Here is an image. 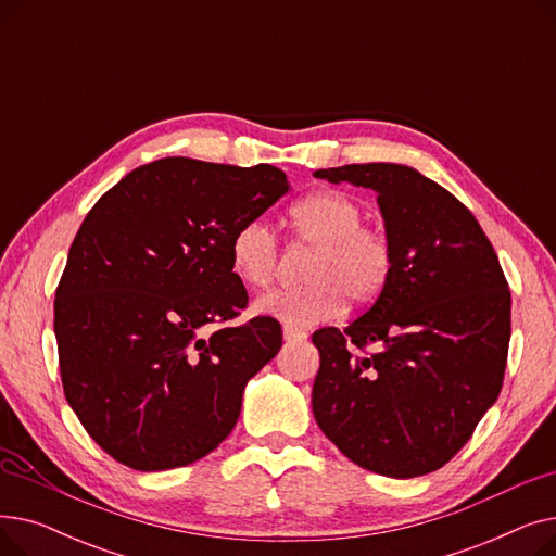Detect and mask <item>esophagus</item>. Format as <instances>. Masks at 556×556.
<instances>
[{
  "mask_svg": "<svg viewBox=\"0 0 556 556\" xmlns=\"http://www.w3.org/2000/svg\"><path fill=\"white\" fill-rule=\"evenodd\" d=\"M308 333L298 329V327H290V325H283V340L286 342H298V340H306Z\"/></svg>",
  "mask_w": 556,
  "mask_h": 556,
  "instance_id": "obj_1",
  "label": "esophagus"
}]
</instances>
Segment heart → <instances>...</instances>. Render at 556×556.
Listing matches in <instances>:
<instances>
[{
  "instance_id": "b5f03b06",
  "label": "heart",
  "mask_w": 556,
  "mask_h": 556,
  "mask_svg": "<svg viewBox=\"0 0 556 556\" xmlns=\"http://www.w3.org/2000/svg\"><path fill=\"white\" fill-rule=\"evenodd\" d=\"M363 204L344 191L319 189L288 210L298 245L313 248L302 288H281L256 300L254 308L290 327H315L344 308L369 304L392 275V243L381 229L363 225ZM231 270L250 288H266L281 268L275 233L263 220L243 223L229 241Z\"/></svg>"
}]
</instances>
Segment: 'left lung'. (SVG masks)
Segmentation results:
<instances>
[{"label":"left lung","mask_w":556,"mask_h":556,"mask_svg":"<svg viewBox=\"0 0 556 556\" xmlns=\"http://www.w3.org/2000/svg\"><path fill=\"white\" fill-rule=\"evenodd\" d=\"M315 178L376 191L392 275L376 302L313 344L317 426L354 464L388 478L432 473L471 440L503 388L511 293L476 216L417 168L346 164ZM376 343L379 352H355Z\"/></svg>","instance_id":"obj_1"}]
</instances>
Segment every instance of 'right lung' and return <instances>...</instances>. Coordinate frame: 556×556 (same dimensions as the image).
Instances as JSON below:
<instances>
[{"mask_svg":"<svg viewBox=\"0 0 556 556\" xmlns=\"http://www.w3.org/2000/svg\"><path fill=\"white\" fill-rule=\"evenodd\" d=\"M288 191L270 164L164 157L130 170L85 216L53 331L67 403L116 462L178 469L237 426L281 327L266 315L225 327L248 304L229 241Z\"/></svg>","mask_w":556,"mask_h":556,"instance_id":"right-lung-1","label":"right lung"}]
</instances>
